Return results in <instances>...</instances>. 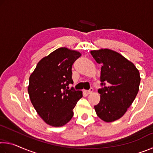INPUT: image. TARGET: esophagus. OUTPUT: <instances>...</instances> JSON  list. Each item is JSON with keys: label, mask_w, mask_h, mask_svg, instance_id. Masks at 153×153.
Instances as JSON below:
<instances>
[{"label": "esophagus", "mask_w": 153, "mask_h": 153, "mask_svg": "<svg viewBox=\"0 0 153 153\" xmlns=\"http://www.w3.org/2000/svg\"><path fill=\"white\" fill-rule=\"evenodd\" d=\"M93 92V88H90L89 90H84V92L86 94H90Z\"/></svg>", "instance_id": "esophagus-1"}]
</instances>
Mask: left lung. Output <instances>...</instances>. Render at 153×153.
<instances>
[{"mask_svg": "<svg viewBox=\"0 0 153 153\" xmlns=\"http://www.w3.org/2000/svg\"><path fill=\"white\" fill-rule=\"evenodd\" d=\"M101 64L100 100L94 108L98 117L106 122L121 118L132 104L139 90L140 77L135 65L117 52L101 49L90 52Z\"/></svg>", "mask_w": 153, "mask_h": 153, "instance_id": "8db88e82", "label": "left lung"}]
</instances>
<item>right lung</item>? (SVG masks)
<instances>
[{"label":"right lung","mask_w":153,"mask_h":153,"mask_svg":"<svg viewBox=\"0 0 153 153\" xmlns=\"http://www.w3.org/2000/svg\"><path fill=\"white\" fill-rule=\"evenodd\" d=\"M79 52L60 48L38 62L31 74L28 86L30 100L41 118L52 126L60 127L73 117V108L82 92L71 89L72 65Z\"/></svg>","instance_id":"1"}]
</instances>
